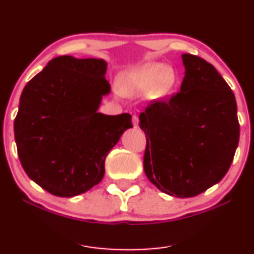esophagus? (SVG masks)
<instances>
[{
    "label": "esophagus",
    "instance_id": "obj_1",
    "mask_svg": "<svg viewBox=\"0 0 254 254\" xmlns=\"http://www.w3.org/2000/svg\"><path fill=\"white\" fill-rule=\"evenodd\" d=\"M132 123H133V127H138V126H139V117L137 115L132 116Z\"/></svg>",
    "mask_w": 254,
    "mask_h": 254
}]
</instances>
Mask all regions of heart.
<instances>
[{"instance_id": "b5f03b06", "label": "heart", "mask_w": 254, "mask_h": 254, "mask_svg": "<svg viewBox=\"0 0 254 254\" xmlns=\"http://www.w3.org/2000/svg\"><path fill=\"white\" fill-rule=\"evenodd\" d=\"M177 79L174 67L163 63H151L124 74L120 81V91L131 98L148 93L154 98H161L173 90Z\"/></svg>"}]
</instances>
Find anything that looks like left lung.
<instances>
[{
	"mask_svg": "<svg viewBox=\"0 0 254 254\" xmlns=\"http://www.w3.org/2000/svg\"><path fill=\"white\" fill-rule=\"evenodd\" d=\"M181 92L139 116L147 145L144 170L160 191L194 197L222 180L239 141L233 91L212 64L183 54Z\"/></svg>",
	"mask_w": 254,
	"mask_h": 254,
	"instance_id": "8db88e82",
	"label": "left lung"
}]
</instances>
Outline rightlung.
I'll return each mask as SVG.
<instances>
[{"mask_svg":"<svg viewBox=\"0 0 254 254\" xmlns=\"http://www.w3.org/2000/svg\"><path fill=\"white\" fill-rule=\"evenodd\" d=\"M102 59L70 55L49 61L24 87L15 124L17 151L27 176L57 197H74L98 185L105 160L131 115L98 113L110 93Z\"/></svg>","mask_w":254,"mask_h":254,"instance_id":"obj_1","label":"right lung"}]
</instances>
